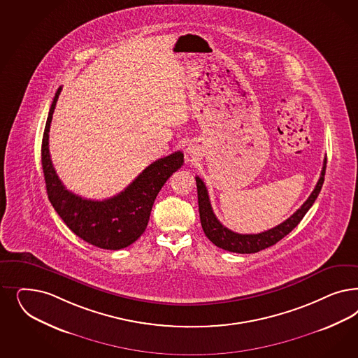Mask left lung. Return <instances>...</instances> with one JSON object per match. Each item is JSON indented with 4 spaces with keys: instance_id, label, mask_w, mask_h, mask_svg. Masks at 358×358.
I'll list each match as a JSON object with an SVG mask.
<instances>
[{
    "instance_id": "1",
    "label": "left lung",
    "mask_w": 358,
    "mask_h": 358,
    "mask_svg": "<svg viewBox=\"0 0 358 358\" xmlns=\"http://www.w3.org/2000/svg\"><path fill=\"white\" fill-rule=\"evenodd\" d=\"M325 167H327V158L324 159L323 170L315 189L312 191L310 197L304 201V204L292 216H289V219L277 225L275 228H271L268 231L257 233V234H240L224 227L216 217V215L213 213V209L208 196L207 187L204 185V182L196 176L197 201H199V213H200L203 231L210 243H215L217 248L233 252V253H257L266 248L273 246L274 243L280 241L285 236H287L289 231L299 224L301 219L304 217V215L315 203L316 197L319 196L320 189L323 187Z\"/></svg>"
}]
</instances>
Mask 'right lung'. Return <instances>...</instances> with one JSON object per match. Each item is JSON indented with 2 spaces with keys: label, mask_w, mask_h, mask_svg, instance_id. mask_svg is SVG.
I'll list each match as a JSON object with an SVG mask.
<instances>
[{
  "label": "right lung",
  "mask_w": 358,
  "mask_h": 358,
  "mask_svg": "<svg viewBox=\"0 0 358 358\" xmlns=\"http://www.w3.org/2000/svg\"><path fill=\"white\" fill-rule=\"evenodd\" d=\"M62 87H59L47 117L42 139V167L47 195L60 219L81 240L108 250H120L136 243L146 229L155 197L167 179L183 166V152L152 162L118 195L88 200L69 191L52 166L48 133Z\"/></svg>",
  "instance_id": "add662e5"
}]
</instances>
